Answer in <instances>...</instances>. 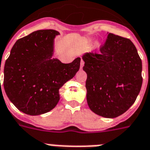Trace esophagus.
<instances>
[{
    "instance_id": "obj_1",
    "label": "esophagus",
    "mask_w": 150,
    "mask_h": 150,
    "mask_svg": "<svg viewBox=\"0 0 150 150\" xmlns=\"http://www.w3.org/2000/svg\"><path fill=\"white\" fill-rule=\"evenodd\" d=\"M84 65H85V62H84V60L81 59V68H82L83 66H84Z\"/></svg>"
}]
</instances>
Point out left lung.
Instances as JSON below:
<instances>
[{"label": "left lung", "instance_id": "obj_1", "mask_svg": "<svg viewBox=\"0 0 150 150\" xmlns=\"http://www.w3.org/2000/svg\"><path fill=\"white\" fill-rule=\"evenodd\" d=\"M82 59L91 110L107 118L125 113L135 102L143 83L141 59L131 40L110 33L100 53L88 52Z\"/></svg>", "mask_w": 150, "mask_h": 150}]
</instances>
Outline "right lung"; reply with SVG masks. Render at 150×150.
Wrapping results in <instances>:
<instances>
[{
  "label": "right lung",
  "mask_w": 150,
  "mask_h": 150,
  "mask_svg": "<svg viewBox=\"0 0 150 150\" xmlns=\"http://www.w3.org/2000/svg\"><path fill=\"white\" fill-rule=\"evenodd\" d=\"M59 34L43 30L19 39L5 62V92L23 113L35 116L52 110L59 100L60 88L79 70L81 58L68 64L52 58L54 38Z\"/></svg>",
  "instance_id": "add662e5"
}]
</instances>
